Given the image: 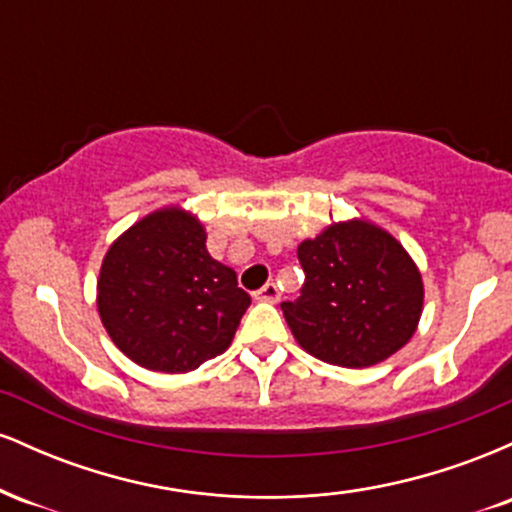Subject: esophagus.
I'll return each instance as SVG.
<instances>
[{"label": "esophagus", "instance_id": "34e87169", "mask_svg": "<svg viewBox=\"0 0 512 512\" xmlns=\"http://www.w3.org/2000/svg\"><path fill=\"white\" fill-rule=\"evenodd\" d=\"M257 301H264V303H276L279 301V286L274 284V281H269V284H264L260 291L255 293Z\"/></svg>", "mask_w": 512, "mask_h": 512}]
</instances>
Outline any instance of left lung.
Here are the masks:
<instances>
[{"mask_svg":"<svg viewBox=\"0 0 512 512\" xmlns=\"http://www.w3.org/2000/svg\"><path fill=\"white\" fill-rule=\"evenodd\" d=\"M305 284L281 303L296 342L320 361L368 368L414 337L424 281L402 243L366 219L339 221L298 245Z\"/></svg>","mask_w":512,"mask_h":512,"instance_id":"1","label":"left lung"}]
</instances>
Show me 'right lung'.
I'll use <instances>...</instances> for the list:
<instances>
[{
  "label": "right lung",
  "instance_id": "1",
  "mask_svg": "<svg viewBox=\"0 0 512 512\" xmlns=\"http://www.w3.org/2000/svg\"><path fill=\"white\" fill-rule=\"evenodd\" d=\"M96 303L105 332L137 366L187 373L231 346L250 296L209 255L202 221L163 207L105 252Z\"/></svg>",
  "mask_w": 512,
  "mask_h": 512
}]
</instances>
